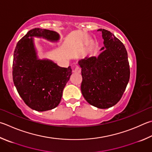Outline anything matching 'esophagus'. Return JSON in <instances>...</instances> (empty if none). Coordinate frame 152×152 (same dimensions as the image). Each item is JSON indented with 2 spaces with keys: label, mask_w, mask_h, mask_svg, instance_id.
Wrapping results in <instances>:
<instances>
[{
  "label": "esophagus",
  "mask_w": 152,
  "mask_h": 152,
  "mask_svg": "<svg viewBox=\"0 0 152 152\" xmlns=\"http://www.w3.org/2000/svg\"><path fill=\"white\" fill-rule=\"evenodd\" d=\"M74 72L76 73H80L81 72V68L78 66H76L75 69H74Z\"/></svg>",
  "instance_id": "1"
}]
</instances>
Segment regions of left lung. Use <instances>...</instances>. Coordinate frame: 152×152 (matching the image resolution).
<instances>
[{"label": "left lung", "mask_w": 152, "mask_h": 152, "mask_svg": "<svg viewBox=\"0 0 152 152\" xmlns=\"http://www.w3.org/2000/svg\"><path fill=\"white\" fill-rule=\"evenodd\" d=\"M102 32L105 47L98 58L80 60L82 68L81 91L90 104L106 109L120 101L129 82L130 70L128 53L123 43L110 31Z\"/></svg>", "instance_id": "1"}]
</instances>
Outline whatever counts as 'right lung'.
<instances>
[{
  "label": "right lung",
  "instance_id": "1",
  "mask_svg": "<svg viewBox=\"0 0 152 152\" xmlns=\"http://www.w3.org/2000/svg\"><path fill=\"white\" fill-rule=\"evenodd\" d=\"M42 37L58 40L52 30L34 28L18 41L14 52L12 78L16 90L27 106L38 112L56 107L72 74L70 66L62 68L48 60H38L32 39Z\"/></svg>",
  "mask_w": 152,
  "mask_h": 152
}]
</instances>
